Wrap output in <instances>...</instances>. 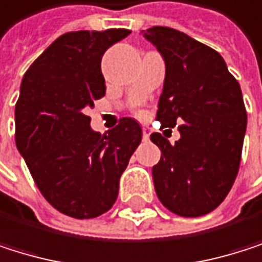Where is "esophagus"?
Segmentation results:
<instances>
[{
	"mask_svg": "<svg viewBox=\"0 0 262 262\" xmlns=\"http://www.w3.org/2000/svg\"><path fill=\"white\" fill-rule=\"evenodd\" d=\"M149 137H150V128L149 127H143V138L149 140Z\"/></svg>",
	"mask_w": 262,
	"mask_h": 262,
	"instance_id": "1",
	"label": "esophagus"
}]
</instances>
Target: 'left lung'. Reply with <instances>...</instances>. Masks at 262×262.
Returning <instances> with one entry per match:
<instances>
[{
  "instance_id": "obj_1",
  "label": "left lung",
  "mask_w": 262,
  "mask_h": 262,
  "mask_svg": "<svg viewBox=\"0 0 262 262\" xmlns=\"http://www.w3.org/2000/svg\"><path fill=\"white\" fill-rule=\"evenodd\" d=\"M166 63L157 121L179 125L171 144L161 134L150 140L161 150L152 167L155 192L164 207L182 217L216 210L230 192L241 164L247 112L239 82L221 54L172 28L144 32Z\"/></svg>"
}]
</instances>
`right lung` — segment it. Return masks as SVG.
<instances>
[{
  "mask_svg": "<svg viewBox=\"0 0 262 262\" xmlns=\"http://www.w3.org/2000/svg\"><path fill=\"white\" fill-rule=\"evenodd\" d=\"M128 29L76 31L51 43L26 71L15 105V143L52 207L74 219L108 211L143 130L121 118L108 134L93 132L86 115L105 96L104 52Z\"/></svg>",
  "mask_w": 262,
  "mask_h": 262,
  "instance_id": "right-lung-1",
  "label": "right lung"
}]
</instances>
